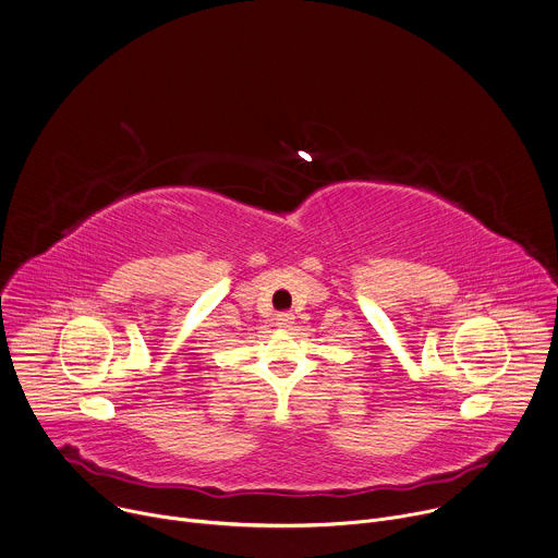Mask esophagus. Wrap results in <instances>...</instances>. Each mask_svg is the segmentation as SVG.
Segmentation results:
<instances>
[{"label":"esophagus","instance_id":"esophagus-1","mask_svg":"<svg viewBox=\"0 0 558 558\" xmlns=\"http://www.w3.org/2000/svg\"><path fill=\"white\" fill-rule=\"evenodd\" d=\"M293 324V315L291 313H280L278 317H276V326L278 328H289Z\"/></svg>","mask_w":558,"mask_h":558}]
</instances>
